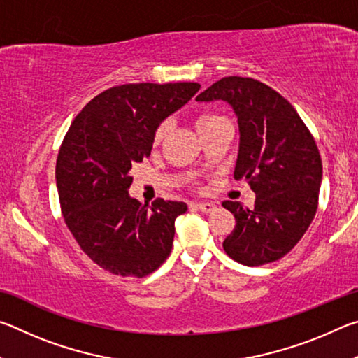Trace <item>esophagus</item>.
<instances>
[{"mask_svg":"<svg viewBox=\"0 0 358 358\" xmlns=\"http://www.w3.org/2000/svg\"><path fill=\"white\" fill-rule=\"evenodd\" d=\"M196 208L201 210L202 213H211V211H215L216 205L213 202H197Z\"/></svg>","mask_w":358,"mask_h":358,"instance_id":"esophagus-1","label":"esophagus"}]
</instances>
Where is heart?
Here are the masks:
<instances>
[{
  "instance_id": "heart-1",
  "label": "heart",
  "mask_w": 358,
  "mask_h": 358,
  "mask_svg": "<svg viewBox=\"0 0 358 358\" xmlns=\"http://www.w3.org/2000/svg\"><path fill=\"white\" fill-rule=\"evenodd\" d=\"M221 118H222V117H220V115L205 113V115H201V117L197 118V121H196V126H197V129H202V128H205V126H208V124H211V123H215V121L221 120ZM166 129H167V126H166V124H161L159 128L156 129V132H155V137H153V143H155V145H157V143H161V142H162V138H164V136H166Z\"/></svg>"
}]
</instances>
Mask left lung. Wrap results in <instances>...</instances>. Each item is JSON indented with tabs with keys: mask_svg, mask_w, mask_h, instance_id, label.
Listing matches in <instances>:
<instances>
[{
	"mask_svg": "<svg viewBox=\"0 0 358 358\" xmlns=\"http://www.w3.org/2000/svg\"><path fill=\"white\" fill-rule=\"evenodd\" d=\"M199 102L224 101L238 123L234 177L250 181L256 203H222L235 216L224 240L229 257L248 266L281 259L299 243L317 210L322 161L295 108L268 85L230 76L211 85Z\"/></svg>",
	"mask_w": 358,
	"mask_h": 358,
	"instance_id": "left-lung-1",
	"label": "left lung"
}]
</instances>
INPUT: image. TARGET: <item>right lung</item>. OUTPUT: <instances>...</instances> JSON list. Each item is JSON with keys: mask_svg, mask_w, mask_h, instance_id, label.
I'll return each mask as SVG.
<instances>
[{"mask_svg": "<svg viewBox=\"0 0 358 358\" xmlns=\"http://www.w3.org/2000/svg\"><path fill=\"white\" fill-rule=\"evenodd\" d=\"M201 90L194 82L128 83L88 102L57 159V189L66 226L83 252L120 276H147L169 257L185 202L151 205L129 196L131 169L153 148L162 121Z\"/></svg>", "mask_w": 358, "mask_h": 358, "instance_id": "1", "label": "right lung"}]
</instances>
